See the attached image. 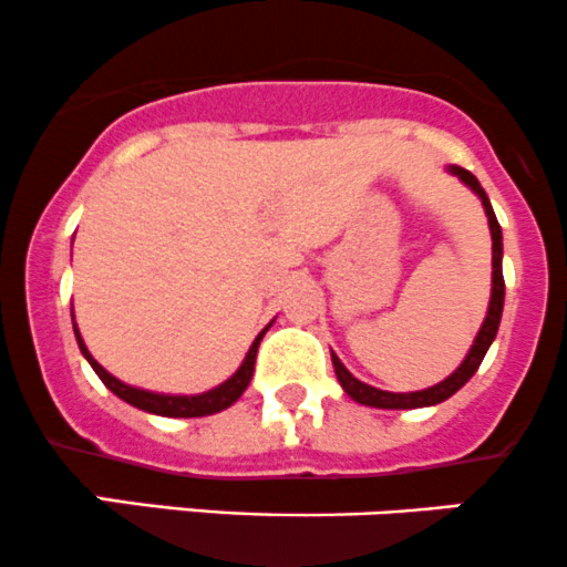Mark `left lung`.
Instances as JSON below:
<instances>
[{
  "mask_svg": "<svg viewBox=\"0 0 567 567\" xmlns=\"http://www.w3.org/2000/svg\"><path fill=\"white\" fill-rule=\"evenodd\" d=\"M449 173L456 175V178H460L465 186H471L473 194H478L481 205H484V210H486V218H489V233H492V297H489V308H486V319H484V324H481V330L476 334V340H473L467 357L462 359L460 368H456L446 381L435 383V386H430V389H422V392H383V389H375V386H370V383H362L359 379H354L349 370H346V364L340 362L338 354L332 351V368H334V375H338L340 386H343V392L349 394L351 400H357V403H362V405L392 408V411H403V408H424V405L443 403V400L452 398L454 392H460V389L473 379V373L478 370L481 359L486 357L492 340H495L497 327H501L503 300H505L501 224H497V216H495V210H492L489 197H486V192L481 188L476 175L467 173V169H462V167H456V164L449 167Z\"/></svg>",
  "mask_w": 567,
  "mask_h": 567,
  "instance_id": "1",
  "label": "left lung"
}]
</instances>
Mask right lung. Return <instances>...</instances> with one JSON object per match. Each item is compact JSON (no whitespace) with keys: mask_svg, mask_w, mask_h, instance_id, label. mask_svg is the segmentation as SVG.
I'll use <instances>...</instances> for the list:
<instances>
[{"mask_svg":"<svg viewBox=\"0 0 567 567\" xmlns=\"http://www.w3.org/2000/svg\"><path fill=\"white\" fill-rule=\"evenodd\" d=\"M72 330H75L78 346H81V354L89 359V364L94 368V373L100 375L102 383L111 389L115 398H121L124 403L140 408V411L156 413V416L194 419V416H210V413L224 411V408L233 405L235 400L246 392L248 381H251V375H254V364H257L259 343H261V338H265V332L270 330V324H267L265 330L257 334V340L251 343V349H248V354H246V359H243L240 368L235 370V375H229L227 381L218 383L216 389H208V392H203V394H159V392H145V389L130 386V383L118 381L115 375L107 373V370L89 354L86 343H83L81 332H78V327H75V316H72Z\"/></svg>","mask_w":567,"mask_h":567,"instance_id":"1","label":"right lung"}]
</instances>
